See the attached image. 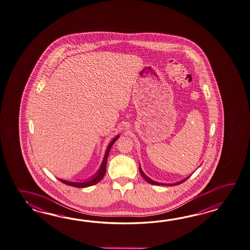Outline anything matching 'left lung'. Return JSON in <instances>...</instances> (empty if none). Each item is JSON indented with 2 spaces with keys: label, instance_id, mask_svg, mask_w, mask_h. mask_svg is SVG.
Listing matches in <instances>:
<instances>
[{
  "label": "left lung",
  "instance_id": "left-lung-1",
  "mask_svg": "<svg viewBox=\"0 0 250 250\" xmlns=\"http://www.w3.org/2000/svg\"><path fill=\"white\" fill-rule=\"evenodd\" d=\"M139 170H140V173H141V175L143 176V178H145V180L148 182V183L151 184V185H156V186H161V185H166V186H176V185H179V184L183 183L184 181H186L187 179L188 178H186V179H184L182 181H180V182H178V183L176 184H163V183H159V182H156L154 180H151L150 178H148L146 175H145V172L142 170V168H141V167H139Z\"/></svg>",
  "mask_w": 250,
  "mask_h": 250
}]
</instances>
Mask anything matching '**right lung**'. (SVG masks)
Listing matches in <instances>:
<instances>
[{
	"instance_id": "1",
	"label": "right lung",
	"mask_w": 250,
	"mask_h": 250,
	"mask_svg": "<svg viewBox=\"0 0 250 250\" xmlns=\"http://www.w3.org/2000/svg\"><path fill=\"white\" fill-rule=\"evenodd\" d=\"M118 137H119V135L116 136L115 138L112 140L111 143L109 144V145L107 146L105 156H104V160L102 161V164H101V166H100L99 171L96 173L94 176H93L92 178H90V179H89V180H86L85 182H81V183H77V182H69V181L62 180V179H59V180H60L61 182H62V183L65 184V185L71 186V187H74V188H88V187H90V186H93L95 184L99 183L100 180H101L102 178H104V176H105V167H106V161H107L108 153H109V151L111 150L112 145L115 144V142L117 141Z\"/></svg>"
}]
</instances>
